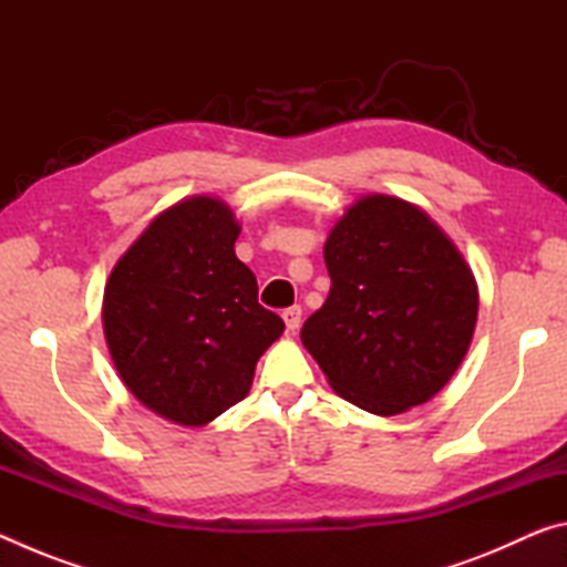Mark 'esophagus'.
Returning a JSON list of instances; mask_svg holds the SVG:
<instances>
[{
  "label": "esophagus",
  "mask_w": 567,
  "mask_h": 567,
  "mask_svg": "<svg viewBox=\"0 0 567 567\" xmlns=\"http://www.w3.org/2000/svg\"><path fill=\"white\" fill-rule=\"evenodd\" d=\"M282 320H285V328L290 330V332H295L297 328H300V322H302V307L300 305L287 307V310L282 312Z\"/></svg>",
  "instance_id": "obj_1"
}]
</instances>
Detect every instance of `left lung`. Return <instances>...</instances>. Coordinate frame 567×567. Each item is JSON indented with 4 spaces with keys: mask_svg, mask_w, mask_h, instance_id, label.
<instances>
[{
    "mask_svg": "<svg viewBox=\"0 0 567 567\" xmlns=\"http://www.w3.org/2000/svg\"><path fill=\"white\" fill-rule=\"evenodd\" d=\"M330 295L302 344L332 390L372 415H400L445 388L470 348L477 285L420 207L390 195L354 203L324 243Z\"/></svg>",
    "mask_w": 567,
    "mask_h": 567,
    "instance_id": "left-lung-1",
    "label": "left lung"
}]
</instances>
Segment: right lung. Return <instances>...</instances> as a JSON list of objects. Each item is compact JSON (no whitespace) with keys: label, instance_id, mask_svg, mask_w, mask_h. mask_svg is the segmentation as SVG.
I'll return each mask as SVG.
<instances>
[{"label":"right lung","instance_id":"add662e5","mask_svg":"<svg viewBox=\"0 0 567 567\" xmlns=\"http://www.w3.org/2000/svg\"><path fill=\"white\" fill-rule=\"evenodd\" d=\"M223 199L189 197L152 219L104 287L114 368L142 405L199 427L247 398L255 364L285 322L257 302Z\"/></svg>","mask_w":567,"mask_h":567}]
</instances>
